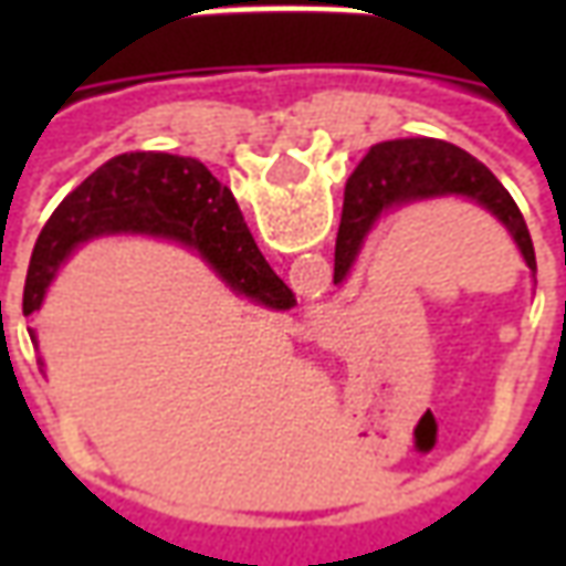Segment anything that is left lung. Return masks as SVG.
<instances>
[{
  "mask_svg": "<svg viewBox=\"0 0 566 566\" xmlns=\"http://www.w3.org/2000/svg\"><path fill=\"white\" fill-rule=\"evenodd\" d=\"M430 197H467L485 206L491 214H497V221L506 223L515 245L522 248L527 266L536 272L534 242L522 211L485 163H479L473 154L449 142L397 139L369 148L345 185L333 282L339 284L348 275L364 235L385 211Z\"/></svg>",
  "mask_w": 566,
  "mask_h": 566,
  "instance_id": "obj_1",
  "label": "left lung"
}]
</instances>
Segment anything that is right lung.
<instances>
[{"mask_svg": "<svg viewBox=\"0 0 566 566\" xmlns=\"http://www.w3.org/2000/svg\"><path fill=\"white\" fill-rule=\"evenodd\" d=\"M99 233L169 235L197 248L239 294L260 306L291 308L296 303L254 245L230 187L193 157L136 150L84 178L44 223L23 284V315L42 306L69 251Z\"/></svg>", "mask_w": 566, "mask_h": 566, "instance_id": "1", "label": "right lung"}]
</instances>
